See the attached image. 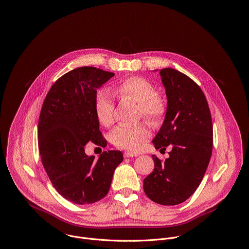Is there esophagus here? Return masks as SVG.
Instances as JSON below:
<instances>
[{
	"instance_id": "obj_1",
	"label": "esophagus",
	"mask_w": 249,
	"mask_h": 249,
	"mask_svg": "<svg viewBox=\"0 0 249 249\" xmlns=\"http://www.w3.org/2000/svg\"><path fill=\"white\" fill-rule=\"evenodd\" d=\"M136 156H138V154L135 152H131V151L124 152V157H136Z\"/></svg>"
}]
</instances>
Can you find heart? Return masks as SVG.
<instances>
[{"label": "heart", "mask_w": 249, "mask_h": 249, "mask_svg": "<svg viewBox=\"0 0 249 249\" xmlns=\"http://www.w3.org/2000/svg\"><path fill=\"white\" fill-rule=\"evenodd\" d=\"M115 92L126 99L138 103V116L144 117L152 123H157L163 116L165 107L162 99L156 95V88L145 78L133 76L125 79L117 86ZM114 99L106 89L97 92L95 97V113L105 126L113 122ZM150 137L147 126L143 123L135 125H120L110 134L111 142L131 151L138 150L142 143Z\"/></svg>", "instance_id": "1"}]
</instances>
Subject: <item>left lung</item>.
Wrapping results in <instances>:
<instances>
[{
  "mask_svg": "<svg viewBox=\"0 0 249 249\" xmlns=\"http://www.w3.org/2000/svg\"><path fill=\"white\" fill-rule=\"evenodd\" d=\"M167 97L163 124L152 140L156 149L171 144L169 157L155 155L153 171L143 180L148 198L162 205L187 200L198 188L210 161L213 126L206 98L195 81L173 69L160 70Z\"/></svg>",
  "mask_w": 249,
  "mask_h": 249,
  "instance_id": "1",
  "label": "left lung"
}]
</instances>
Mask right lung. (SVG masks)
Listing matches in <instances>:
<instances>
[{
    "label": "right lung",
    "mask_w": 249,
    "mask_h": 249,
    "mask_svg": "<svg viewBox=\"0 0 249 249\" xmlns=\"http://www.w3.org/2000/svg\"><path fill=\"white\" fill-rule=\"evenodd\" d=\"M114 73L92 66L75 68L50 89L39 117L38 142L44 168L57 193L75 204L104 198L114 170L123 160L119 150L98 159L85 153L89 142L107 146L95 113L97 89Z\"/></svg>",
    "instance_id": "add662e5"
}]
</instances>
